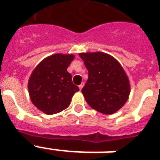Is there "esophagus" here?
Listing matches in <instances>:
<instances>
[{"mask_svg":"<svg viewBox=\"0 0 160 160\" xmlns=\"http://www.w3.org/2000/svg\"><path fill=\"white\" fill-rule=\"evenodd\" d=\"M83 87H84V83H81V84L79 85V88H80V90H82Z\"/></svg>","mask_w":160,"mask_h":160,"instance_id":"1","label":"esophagus"}]
</instances>
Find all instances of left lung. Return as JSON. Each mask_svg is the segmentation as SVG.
<instances>
[{
    "label": "left lung",
    "instance_id": "1",
    "mask_svg": "<svg viewBox=\"0 0 160 160\" xmlns=\"http://www.w3.org/2000/svg\"><path fill=\"white\" fill-rule=\"evenodd\" d=\"M88 70V80L82 92L92 109L111 114L129 99L130 84L124 68L112 55L104 52L80 53Z\"/></svg>",
    "mask_w": 160,
    "mask_h": 160
}]
</instances>
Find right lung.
I'll use <instances>...</instances> for the list:
<instances>
[{"mask_svg":"<svg viewBox=\"0 0 160 160\" xmlns=\"http://www.w3.org/2000/svg\"><path fill=\"white\" fill-rule=\"evenodd\" d=\"M72 54H54L45 58L33 70L28 81L31 102L46 114H55L69 107L79 87L72 82L68 66Z\"/></svg>","mask_w":160,"mask_h":160,"instance_id":"1","label":"right lung"}]
</instances>
